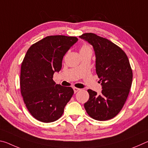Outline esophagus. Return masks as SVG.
<instances>
[{"label": "esophagus", "mask_w": 148, "mask_h": 148, "mask_svg": "<svg viewBox=\"0 0 148 148\" xmlns=\"http://www.w3.org/2000/svg\"><path fill=\"white\" fill-rule=\"evenodd\" d=\"M73 89H74V93H76L77 91H80V90H81V89H79V88H77V87H74Z\"/></svg>", "instance_id": "esophagus-1"}]
</instances>
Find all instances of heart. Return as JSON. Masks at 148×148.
Listing matches in <instances>:
<instances>
[{"mask_svg": "<svg viewBox=\"0 0 148 148\" xmlns=\"http://www.w3.org/2000/svg\"><path fill=\"white\" fill-rule=\"evenodd\" d=\"M89 49H91V47L88 46H87V45H84V46L81 47V49H80V51H86V50H89Z\"/></svg>", "mask_w": 148, "mask_h": 148, "instance_id": "obj_1", "label": "heart"}]
</instances>
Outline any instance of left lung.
Returning a JSON list of instances; mask_svg holds the SVG:
<instances>
[{"instance_id": "8db88e82", "label": "left lung", "mask_w": 148, "mask_h": 148, "mask_svg": "<svg viewBox=\"0 0 148 148\" xmlns=\"http://www.w3.org/2000/svg\"><path fill=\"white\" fill-rule=\"evenodd\" d=\"M79 38L93 47L96 72L102 89L100 95L87 90L89 99L85 109L94 119H112L124 106L131 87L132 71L128 57L117 45L95 34L85 33Z\"/></svg>"}]
</instances>
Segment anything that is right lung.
Segmentation results:
<instances>
[{"mask_svg": "<svg viewBox=\"0 0 148 148\" xmlns=\"http://www.w3.org/2000/svg\"><path fill=\"white\" fill-rule=\"evenodd\" d=\"M77 40L74 36H49L27 50L21 63L20 88L27 108L40 121L59 119L74 94L72 87L56 84L53 76L61 71L64 56Z\"/></svg>", "mask_w": 148, "mask_h": 148, "instance_id": "add662e5", "label": "right lung"}]
</instances>
